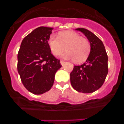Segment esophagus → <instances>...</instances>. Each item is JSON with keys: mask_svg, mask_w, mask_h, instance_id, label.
Wrapping results in <instances>:
<instances>
[{"mask_svg": "<svg viewBox=\"0 0 124 124\" xmlns=\"http://www.w3.org/2000/svg\"><path fill=\"white\" fill-rule=\"evenodd\" d=\"M60 63H61V65L63 66V65L65 64V62H64V61H61V62H60Z\"/></svg>", "mask_w": 124, "mask_h": 124, "instance_id": "1", "label": "esophagus"}]
</instances>
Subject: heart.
Here are the masks:
<instances>
[{
    "instance_id": "b5f03b06",
    "label": "heart",
    "mask_w": 124,
    "mask_h": 124,
    "mask_svg": "<svg viewBox=\"0 0 124 124\" xmlns=\"http://www.w3.org/2000/svg\"><path fill=\"white\" fill-rule=\"evenodd\" d=\"M48 44L52 54L55 56L63 52L66 48L67 52L61 54V57L74 59L77 63L86 61L91 52L89 41L71 31L60 32L59 37L52 35L48 39Z\"/></svg>"
}]
</instances>
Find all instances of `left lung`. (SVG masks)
I'll use <instances>...</instances> for the list:
<instances>
[{"label": "left lung", "mask_w": 124, "mask_h": 124, "mask_svg": "<svg viewBox=\"0 0 124 124\" xmlns=\"http://www.w3.org/2000/svg\"><path fill=\"white\" fill-rule=\"evenodd\" d=\"M87 38L91 44V52L86 62L74 66L70 73V81L76 91L92 93L100 88L108 74V57L101 40L91 31L77 28Z\"/></svg>", "instance_id": "left-lung-1"}]
</instances>
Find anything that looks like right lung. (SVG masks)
<instances>
[{
	"instance_id": "right-lung-1",
	"label": "right lung",
	"mask_w": 124,
	"mask_h": 124,
	"mask_svg": "<svg viewBox=\"0 0 124 124\" xmlns=\"http://www.w3.org/2000/svg\"><path fill=\"white\" fill-rule=\"evenodd\" d=\"M53 29L44 26L34 29L23 39L18 51V72L24 86L33 94L49 91L56 71L62 67L48 43Z\"/></svg>"
}]
</instances>
